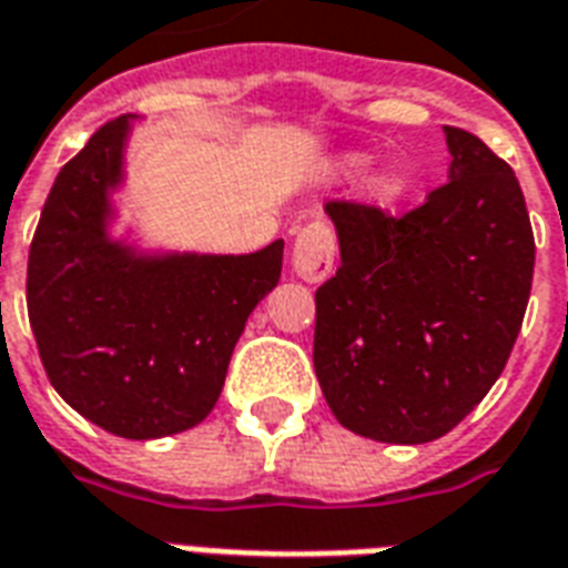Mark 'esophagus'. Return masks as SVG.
I'll return each mask as SVG.
<instances>
[{
  "instance_id": "esophagus-1",
  "label": "esophagus",
  "mask_w": 568,
  "mask_h": 568,
  "mask_svg": "<svg viewBox=\"0 0 568 568\" xmlns=\"http://www.w3.org/2000/svg\"><path fill=\"white\" fill-rule=\"evenodd\" d=\"M333 255H336V237L331 226L310 223L294 237L292 271L303 283H324L333 274Z\"/></svg>"
}]
</instances>
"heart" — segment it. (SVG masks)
<instances>
[{
    "instance_id": "b5f03b06",
    "label": "heart",
    "mask_w": 568,
    "mask_h": 568,
    "mask_svg": "<svg viewBox=\"0 0 568 568\" xmlns=\"http://www.w3.org/2000/svg\"><path fill=\"white\" fill-rule=\"evenodd\" d=\"M366 163H369V154H357V151H352V154L336 158L333 169H336L339 175H357V172L366 169ZM369 193L375 202L389 205V202H396V199L405 193V179H402L399 172H378V175L369 181Z\"/></svg>"
}]
</instances>
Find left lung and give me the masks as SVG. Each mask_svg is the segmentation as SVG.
Returning <instances> with one entry per match:
<instances>
[{
	"instance_id": "obj_1",
	"label": "left lung",
	"mask_w": 568,
	"mask_h": 568,
	"mask_svg": "<svg viewBox=\"0 0 568 568\" xmlns=\"http://www.w3.org/2000/svg\"><path fill=\"white\" fill-rule=\"evenodd\" d=\"M444 133L449 181L405 216L324 205L339 271L315 292V375L333 417L381 444H428L483 402L534 283L515 172L474 133Z\"/></svg>"
}]
</instances>
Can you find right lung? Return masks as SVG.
Returning <instances> with one entry per match:
<instances>
[{
    "mask_svg": "<svg viewBox=\"0 0 568 568\" xmlns=\"http://www.w3.org/2000/svg\"><path fill=\"white\" fill-rule=\"evenodd\" d=\"M130 121H106L55 175L29 250L26 303L55 393L103 432L151 440L211 414L246 318L280 283L285 244L149 253L112 237Z\"/></svg>",
    "mask_w": 568,
    "mask_h": 568,
    "instance_id": "right-lung-1",
    "label": "right lung"
}]
</instances>
